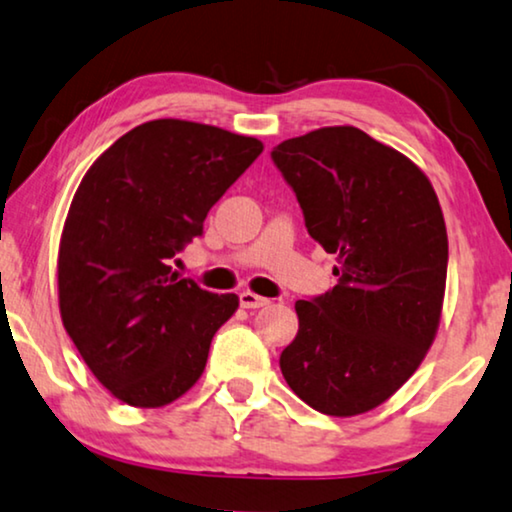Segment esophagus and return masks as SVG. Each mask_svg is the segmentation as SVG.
Returning a JSON list of instances; mask_svg holds the SVG:
<instances>
[{
  "label": "esophagus",
  "mask_w": 512,
  "mask_h": 512,
  "mask_svg": "<svg viewBox=\"0 0 512 512\" xmlns=\"http://www.w3.org/2000/svg\"><path fill=\"white\" fill-rule=\"evenodd\" d=\"M239 301H241V306H243V308H262V306L269 304V299L259 297V294H255V292H248V290L239 294Z\"/></svg>",
  "instance_id": "obj_1"
}]
</instances>
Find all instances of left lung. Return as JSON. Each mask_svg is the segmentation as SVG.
I'll list each match as a JSON object with an SVG mask.
<instances>
[{"instance_id": "1", "label": "left lung", "mask_w": 512, "mask_h": 512, "mask_svg": "<svg viewBox=\"0 0 512 512\" xmlns=\"http://www.w3.org/2000/svg\"><path fill=\"white\" fill-rule=\"evenodd\" d=\"M308 234L336 255L338 285L294 304L299 331L280 371L325 415L390 399L441 320L448 234L429 178L357 127H325L271 150Z\"/></svg>"}]
</instances>
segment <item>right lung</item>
Returning <instances> with one entry per match:
<instances>
[{
  "instance_id": "add662e5",
  "label": "right lung",
  "mask_w": 512,
  "mask_h": 512,
  "mask_svg": "<svg viewBox=\"0 0 512 512\" xmlns=\"http://www.w3.org/2000/svg\"><path fill=\"white\" fill-rule=\"evenodd\" d=\"M262 150L220 127L150 120L78 185L57 259L62 322L99 383L129 406L183 397L239 306L236 294L208 292L169 264Z\"/></svg>"
}]
</instances>
